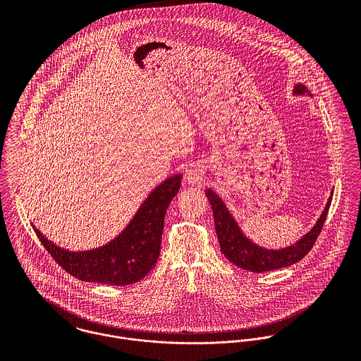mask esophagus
Listing matches in <instances>:
<instances>
[{
	"mask_svg": "<svg viewBox=\"0 0 361 361\" xmlns=\"http://www.w3.org/2000/svg\"><path fill=\"white\" fill-rule=\"evenodd\" d=\"M204 178V172L200 166L197 165H190L186 172H185V182L189 185H196L200 183Z\"/></svg>",
	"mask_w": 361,
	"mask_h": 361,
	"instance_id": "esophagus-1",
	"label": "esophagus"
}]
</instances>
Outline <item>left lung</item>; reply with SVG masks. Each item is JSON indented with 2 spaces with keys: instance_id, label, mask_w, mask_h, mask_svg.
I'll list each match as a JSON object with an SVG mask.
<instances>
[{
  "instance_id": "8db88e82",
  "label": "left lung",
  "mask_w": 361,
  "mask_h": 361,
  "mask_svg": "<svg viewBox=\"0 0 361 361\" xmlns=\"http://www.w3.org/2000/svg\"><path fill=\"white\" fill-rule=\"evenodd\" d=\"M293 94L311 96L309 89L302 83H298L293 87ZM332 195L334 192H331L326 206L321 212L319 218L317 219L315 225L296 243L283 249H267L252 242V239H249L243 233L238 221L233 218L224 200L212 189H206V196L212 208L215 232L219 240L222 255L236 267L252 272H265L278 268H285L305 257L314 246L322 229V225L325 222L328 209L332 202Z\"/></svg>"
}]
</instances>
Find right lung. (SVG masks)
Segmentation results:
<instances>
[{
	"mask_svg": "<svg viewBox=\"0 0 361 361\" xmlns=\"http://www.w3.org/2000/svg\"><path fill=\"white\" fill-rule=\"evenodd\" d=\"M182 175L165 179L139 207L126 228L102 247L71 252L49 240L33 224V229L51 257L72 276L85 282L115 286L143 279L155 265L171 200L180 189Z\"/></svg>",
	"mask_w": 361,
	"mask_h": 361,
	"instance_id": "right-lung-1",
	"label": "right lung"
}]
</instances>
